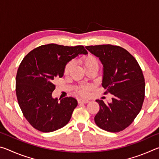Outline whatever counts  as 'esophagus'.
<instances>
[{
    "instance_id": "34e87169",
    "label": "esophagus",
    "mask_w": 159,
    "mask_h": 159,
    "mask_svg": "<svg viewBox=\"0 0 159 159\" xmlns=\"http://www.w3.org/2000/svg\"><path fill=\"white\" fill-rule=\"evenodd\" d=\"M78 102H79V103H83V104H87L89 102V100L87 99H83V98H81V99H79V100H78Z\"/></svg>"
}]
</instances>
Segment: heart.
Returning <instances> with one entry per match:
<instances>
[{
    "label": "heart",
    "mask_w": 159,
    "mask_h": 159,
    "mask_svg": "<svg viewBox=\"0 0 159 159\" xmlns=\"http://www.w3.org/2000/svg\"><path fill=\"white\" fill-rule=\"evenodd\" d=\"M80 63H81L84 68H87V67L94 65V64H98V61H97V59L94 57L93 55H90V54H88V55L84 56L81 59H80ZM74 66V61H70L68 63L66 64L65 67H64V72L65 74H69L70 71H71V69L73 68ZM92 89V86L90 85H80L78 92L79 94L82 95H87L88 92Z\"/></svg>",
    "instance_id": "obj_1"
}]
</instances>
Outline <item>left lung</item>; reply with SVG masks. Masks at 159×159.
<instances>
[{"mask_svg": "<svg viewBox=\"0 0 159 159\" xmlns=\"http://www.w3.org/2000/svg\"><path fill=\"white\" fill-rule=\"evenodd\" d=\"M103 65L102 85L113 95L105 104L97 99L99 110L95 116L96 125L111 133L128 127L140 111L144 99L145 83L138 61L121 47L112 45L86 46Z\"/></svg>", "mask_w": 159, "mask_h": 159, "instance_id": "obj_1", "label": "left lung"}]
</instances>
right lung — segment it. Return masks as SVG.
<instances>
[{"label":"right lung","mask_w":159,"mask_h":159,"mask_svg":"<svg viewBox=\"0 0 159 159\" xmlns=\"http://www.w3.org/2000/svg\"><path fill=\"white\" fill-rule=\"evenodd\" d=\"M79 55H88L83 45L51 43L35 48L21 61L16 76V95L24 116L34 128L50 133L71 119L77 100L71 97L53 98V80L62 77L66 64Z\"/></svg>","instance_id":"right-lung-1"}]
</instances>
